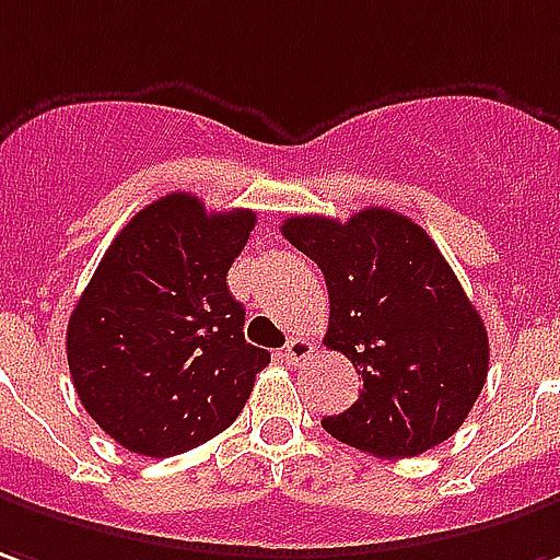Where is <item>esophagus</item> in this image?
I'll use <instances>...</instances> for the list:
<instances>
[{"instance_id":"obj_1","label":"esophagus","mask_w":560,"mask_h":560,"mask_svg":"<svg viewBox=\"0 0 560 560\" xmlns=\"http://www.w3.org/2000/svg\"><path fill=\"white\" fill-rule=\"evenodd\" d=\"M308 354H312V342L303 339V336H293L291 342L284 346V351H281V358L288 363H300L303 358H308Z\"/></svg>"}]
</instances>
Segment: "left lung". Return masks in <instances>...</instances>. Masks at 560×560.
Listing matches in <instances>:
<instances>
[{
	"instance_id": "left-lung-1",
	"label": "left lung",
	"mask_w": 560,
	"mask_h": 560,
	"mask_svg": "<svg viewBox=\"0 0 560 560\" xmlns=\"http://www.w3.org/2000/svg\"><path fill=\"white\" fill-rule=\"evenodd\" d=\"M281 236L324 272V346L363 378L358 402L324 418V430L388 460L448 440L482 394L488 334L433 240L390 209H363L346 224L300 214Z\"/></svg>"
}]
</instances>
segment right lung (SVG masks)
<instances>
[{
  "instance_id": "right-lung-1",
  "label": "right lung",
  "mask_w": 560,
  "mask_h": 560,
  "mask_svg": "<svg viewBox=\"0 0 560 560\" xmlns=\"http://www.w3.org/2000/svg\"><path fill=\"white\" fill-rule=\"evenodd\" d=\"M252 209L206 212L166 194L117 233L66 330L78 400L136 455L172 457L226 430L252 397L267 348L245 342L226 272Z\"/></svg>"
}]
</instances>
